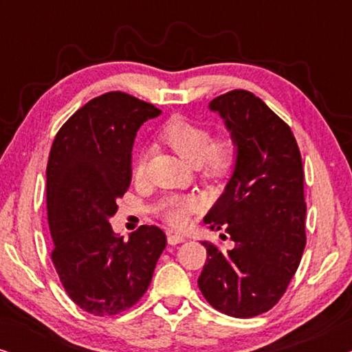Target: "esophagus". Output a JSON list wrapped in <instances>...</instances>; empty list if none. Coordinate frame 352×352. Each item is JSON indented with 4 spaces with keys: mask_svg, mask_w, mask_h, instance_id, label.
Instances as JSON below:
<instances>
[{
    "mask_svg": "<svg viewBox=\"0 0 352 352\" xmlns=\"http://www.w3.org/2000/svg\"><path fill=\"white\" fill-rule=\"evenodd\" d=\"M184 242V237L179 234H168V243L170 245H177V243H182Z\"/></svg>",
    "mask_w": 352,
    "mask_h": 352,
    "instance_id": "1",
    "label": "esophagus"
}]
</instances>
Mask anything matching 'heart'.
Returning <instances> with one entry per match:
<instances>
[{
  "label": "heart",
  "instance_id": "b5f03b06",
  "mask_svg": "<svg viewBox=\"0 0 352 352\" xmlns=\"http://www.w3.org/2000/svg\"><path fill=\"white\" fill-rule=\"evenodd\" d=\"M158 139L177 153L182 160L194 165L205 179H221L228 176L237 162V142L232 136L213 138L210 126L190 122L182 117H173L163 124ZM146 176V155L139 153L133 165L136 181ZM197 201L192 197H175L163 206V218L168 224L181 228L187 223Z\"/></svg>",
  "mask_w": 352,
  "mask_h": 352
}]
</instances>
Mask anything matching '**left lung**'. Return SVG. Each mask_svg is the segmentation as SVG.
Listing matches in <instances>:
<instances>
[{
  "label": "left lung",
  "instance_id": "8db88e82",
  "mask_svg": "<svg viewBox=\"0 0 352 352\" xmlns=\"http://www.w3.org/2000/svg\"><path fill=\"white\" fill-rule=\"evenodd\" d=\"M210 110L237 142L234 173L204 223L235 243L223 252L204 242L199 288L214 309L248 319L285 293L306 247L305 171L292 129L245 89L221 94ZM228 235L226 236L225 234Z\"/></svg>",
  "mask_w": 352,
  "mask_h": 352
}]
</instances>
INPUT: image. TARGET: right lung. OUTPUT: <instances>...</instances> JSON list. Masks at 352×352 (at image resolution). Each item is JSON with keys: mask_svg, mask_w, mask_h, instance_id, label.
Returning a JSON list of instances; mask_svg holds the SVG:
<instances>
[{"mask_svg": "<svg viewBox=\"0 0 352 352\" xmlns=\"http://www.w3.org/2000/svg\"><path fill=\"white\" fill-rule=\"evenodd\" d=\"M160 112L112 91L76 110L52 142L46 168L51 259L70 300L93 316H115L136 305L166 247L157 226H141L123 240L109 223L131 184L138 129Z\"/></svg>", "mask_w": 352, "mask_h": 352, "instance_id": "1", "label": "right lung"}]
</instances>
